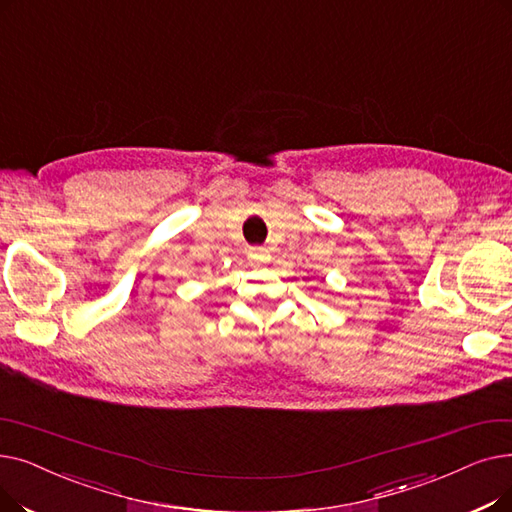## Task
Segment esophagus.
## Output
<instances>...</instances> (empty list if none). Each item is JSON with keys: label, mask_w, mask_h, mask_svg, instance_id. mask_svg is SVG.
Listing matches in <instances>:
<instances>
[{"label": "esophagus", "mask_w": 512, "mask_h": 512, "mask_svg": "<svg viewBox=\"0 0 512 512\" xmlns=\"http://www.w3.org/2000/svg\"><path fill=\"white\" fill-rule=\"evenodd\" d=\"M253 261H257V263H268L272 257H270V253L268 251H265V249H255L253 251Z\"/></svg>", "instance_id": "1"}]
</instances>
